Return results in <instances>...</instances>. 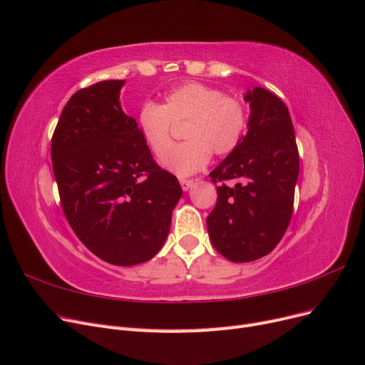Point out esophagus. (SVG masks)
<instances>
[{"instance_id": "esophagus-1", "label": "esophagus", "mask_w": 365, "mask_h": 365, "mask_svg": "<svg viewBox=\"0 0 365 365\" xmlns=\"http://www.w3.org/2000/svg\"><path fill=\"white\" fill-rule=\"evenodd\" d=\"M180 184H181V187H182V190L187 192V190H189L190 187L193 185V181H192V180H184V178H181V180H180Z\"/></svg>"}]
</instances>
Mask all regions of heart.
Masks as SVG:
<instances>
[{
  "mask_svg": "<svg viewBox=\"0 0 365 365\" xmlns=\"http://www.w3.org/2000/svg\"><path fill=\"white\" fill-rule=\"evenodd\" d=\"M140 134L155 155L171 144L173 125L184 124L186 141L161 157L168 170L189 176L204 169L212 157L227 155L244 135L248 113L245 105L204 83H185L164 96L163 105L148 102L140 108Z\"/></svg>",
  "mask_w": 365,
  "mask_h": 365,
  "instance_id": "b5f03b06",
  "label": "heart"
}]
</instances>
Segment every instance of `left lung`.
I'll return each instance as SVG.
<instances>
[{"instance_id":"left-lung-1","label":"left lung","mask_w":365,"mask_h":365,"mask_svg":"<svg viewBox=\"0 0 365 365\" xmlns=\"http://www.w3.org/2000/svg\"><path fill=\"white\" fill-rule=\"evenodd\" d=\"M248 132L210 173L217 202L207 217L215 250L231 262H252L282 240L300 170L292 120L280 98L260 86L244 96Z\"/></svg>"}]
</instances>
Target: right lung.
Listing matches in <instances>:
<instances>
[{
	"label": "right lung",
	"instance_id": "right-lung-1",
	"mask_svg": "<svg viewBox=\"0 0 365 365\" xmlns=\"http://www.w3.org/2000/svg\"><path fill=\"white\" fill-rule=\"evenodd\" d=\"M123 85L103 81L71 96L51 138V161L76 236L98 259L132 267L164 245L182 189L121 109Z\"/></svg>",
	"mask_w": 365,
	"mask_h": 365
}]
</instances>
